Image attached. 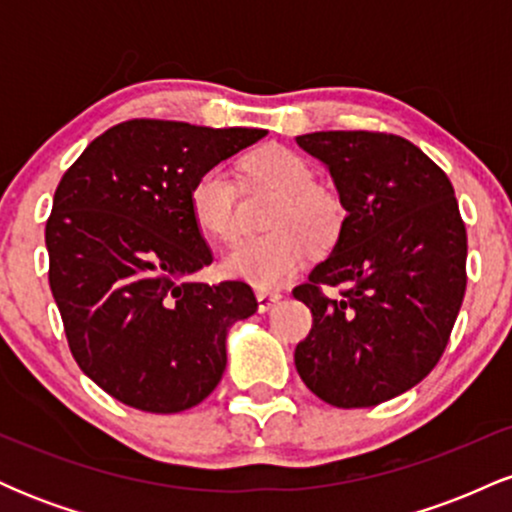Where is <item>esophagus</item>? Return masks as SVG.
Listing matches in <instances>:
<instances>
[{
	"label": "esophagus",
	"mask_w": 512,
	"mask_h": 512,
	"mask_svg": "<svg viewBox=\"0 0 512 512\" xmlns=\"http://www.w3.org/2000/svg\"><path fill=\"white\" fill-rule=\"evenodd\" d=\"M279 301H281V293L257 291V308H260V313H269V310H272Z\"/></svg>",
	"instance_id": "esophagus-1"
}]
</instances>
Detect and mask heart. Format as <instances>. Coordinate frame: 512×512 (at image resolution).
I'll return each mask as SVG.
<instances>
[{
	"mask_svg": "<svg viewBox=\"0 0 512 512\" xmlns=\"http://www.w3.org/2000/svg\"><path fill=\"white\" fill-rule=\"evenodd\" d=\"M252 185L276 192L262 236L243 238L221 257V272L257 289L284 286L301 272L310 245L327 250L342 236L346 209L332 187L315 182V168L298 151L267 146L240 161ZM187 209L199 233L228 240L236 231V187L221 166L204 168L187 190Z\"/></svg>",
	"mask_w": 512,
	"mask_h": 512,
	"instance_id": "obj_1",
	"label": "heart"
}]
</instances>
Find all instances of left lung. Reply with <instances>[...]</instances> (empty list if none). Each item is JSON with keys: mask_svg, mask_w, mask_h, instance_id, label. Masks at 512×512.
Listing matches in <instances>:
<instances>
[{"mask_svg": "<svg viewBox=\"0 0 512 512\" xmlns=\"http://www.w3.org/2000/svg\"><path fill=\"white\" fill-rule=\"evenodd\" d=\"M346 209L332 255L293 289L313 313L296 370L322 402L375 407L426 378L448 346L467 289V231L448 175L385 132H313ZM325 285L343 286L330 299Z\"/></svg>", "mask_w": 512, "mask_h": 512, "instance_id": "8db88e82", "label": "left lung"}]
</instances>
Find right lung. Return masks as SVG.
Segmentation results:
<instances>
[{
	"label": "right lung",
	"mask_w": 512,
	"mask_h": 512,
	"mask_svg": "<svg viewBox=\"0 0 512 512\" xmlns=\"http://www.w3.org/2000/svg\"><path fill=\"white\" fill-rule=\"evenodd\" d=\"M264 134L127 120L62 175L45 226L50 289L74 361L117 402L175 414L219 385L228 327L257 301L245 281L192 279L214 257L187 190Z\"/></svg>",
	"instance_id": "1"
}]
</instances>
